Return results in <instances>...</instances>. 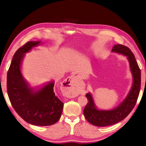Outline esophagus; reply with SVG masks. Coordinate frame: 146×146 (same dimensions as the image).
Wrapping results in <instances>:
<instances>
[{"label":"esophagus","mask_w":146,"mask_h":146,"mask_svg":"<svg viewBox=\"0 0 146 146\" xmlns=\"http://www.w3.org/2000/svg\"><path fill=\"white\" fill-rule=\"evenodd\" d=\"M77 80L74 75L69 77L64 82L65 94L68 98H74L78 96V90L76 87Z\"/></svg>","instance_id":"1"}]
</instances>
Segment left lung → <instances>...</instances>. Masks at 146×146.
Returning <instances> with one entry per match:
<instances>
[{
	"mask_svg": "<svg viewBox=\"0 0 146 146\" xmlns=\"http://www.w3.org/2000/svg\"><path fill=\"white\" fill-rule=\"evenodd\" d=\"M112 51L127 56L130 62L131 71L133 74V86L123 102L117 108L108 111L97 109L91 94L87 93L86 94L88 103L83 110L84 116L90 123L98 127L115 124L125 119L133 109L140 91L141 70L133 52L129 47L122 44H116L113 46Z\"/></svg>",
	"mask_w": 146,
	"mask_h": 146,
	"instance_id": "left-lung-1",
	"label": "left lung"
}]
</instances>
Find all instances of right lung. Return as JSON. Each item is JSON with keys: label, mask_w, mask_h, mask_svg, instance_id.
Instances as JSON below:
<instances>
[{"label": "right lung", "mask_w": 146, "mask_h": 146, "mask_svg": "<svg viewBox=\"0 0 146 146\" xmlns=\"http://www.w3.org/2000/svg\"><path fill=\"white\" fill-rule=\"evenodd\" d=\"M39 43L27 42L15 52L7 72V88L12 107L21 117L30 124L48 126L58 121L63 108V103L54 92V83L33 92L24 81L20 69L24 54Z\"/></svg>", "instance_id": "obj_1"}]
</instances>
